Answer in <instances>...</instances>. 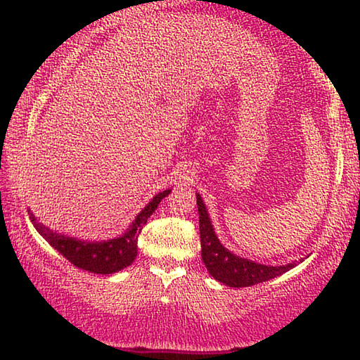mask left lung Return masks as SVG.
<instances>
[{"label":"left lung","instance_id":"8db88e82","mask_svg":"<svg viewBox=\"0 0 360 360\" xmlns=\"http://www.w3.org/2000/svg\"><path fill=\"white\" fill-rule=\"evenodd\" d=\"M198 219H200V243H202V259L210 275L229 288H249V285L270 281L283 273L289 271L297 265V262L288 265H262L257 262L243 259L225 249L217 240L212 229L208 211L203 200L197 193ZM303 260V259H302ZM300 260V262H302Z\"/></svg>","mask_w":360,"mask_h":360}]
</instances>
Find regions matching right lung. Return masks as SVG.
Listing matches in <instances>:
<instances>
[{"mask_svg": "<svg viewBox=\"0 0 360 360\" xmlns=\"http://www.w3.org/2000/svg\"><path fill=\"white\" fill-rule=\"evenodd\" d=\"M169 192L172 191L168 188V191L157 193L135 217L130 229H127L124 235L108 241H85L56 233L53 230L44 227V225L36 221L32 212H28V214L36 230L42 235V238L53 249H57L72 265L82 268L85 271L96 273V275H111V273H117L131 265V262L136 259L138 236L141 233L143 225L148 222V219L157 210L162 198H165Z\"/></svg>", "mask_w": 360, "mask_h": 360, "instance_id": "add662e5", "label": "right lung"}]
</instances>
